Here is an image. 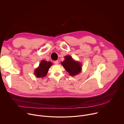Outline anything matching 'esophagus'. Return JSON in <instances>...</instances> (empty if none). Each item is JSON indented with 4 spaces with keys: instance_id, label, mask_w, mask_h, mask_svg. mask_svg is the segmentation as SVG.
<instances>
[{
    "instance_id": "obj_1",
    "label": "esophagus",
    "mask_w": 124,
    "mask_h": 124,
    "mask_svg": "<svg viewBox=\"0 0 124 124\" xmlns=\"http://www.w3.org/2000/svg\"><path fill=\"white\" fill-rule=\"evenodd\" d=\"M54 64L57 65V64H58L59 62H58V60H56V61H54Z\"/></svg>"
}]
</instances>
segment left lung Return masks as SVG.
Returning a JSON list of instances; mask_svg holds the SVG:
<instances>
[{
  "mask_svg": "<svg viewBox=\"0 0 124 124\" xmlns=\"http://www.w3.org/2000/svg\"><path fill=\"white\" fill-rule=\"evenodd\" d=\"M64 69L71 76H74L79 74L81 70V64L73 60L70 56H66L65 60L61 62Z\"/></svg>",
  "mask_w": 124,
  "mask_h": 124,
  "instance_id": "1",
  "label": "left lung"
}]
</instances>
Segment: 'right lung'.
<instances>
[{"label":"right lung","mask_w":124,"mask_h":124,"mask_svg":"<svg viewBox=\"0 0 124 124\" xmlns=\"http://www.w3.org/2000/svg\"><path fill=\"white\" fill-rule=\"evenodd\" d=\"M52 65L50 62H47L45 60H42L39 65L38 68L35 70L34 74L37 78L45 77L47 73L49 68Z\"/></svg>","instance_id":"obj_1"}]
</instances>
